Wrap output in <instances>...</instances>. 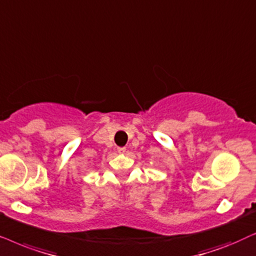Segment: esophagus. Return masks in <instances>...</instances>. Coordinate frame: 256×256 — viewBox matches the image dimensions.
Masks as SVG:
<instances>
[{"label":"esophagus","mask_w":256,"mask_h":256,"mask_svg":"<svg viewBox=\"0 0 256 256\" xmlns=\"http://www.w3.org/2000/svg\"><path fill=\"white\" fill-rule=\"evenodd\" d=\"M117 151H118V153H125L126 148H118Z\"/></svg>","instance_id":"34e87169"}]
</instances>
